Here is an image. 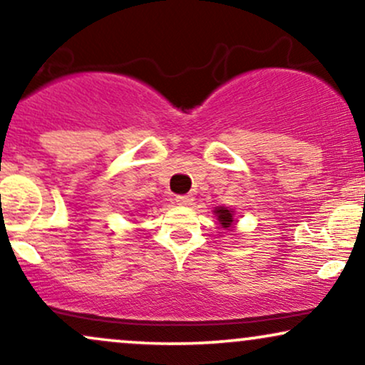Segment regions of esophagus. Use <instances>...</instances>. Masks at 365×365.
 Returning <instances> with one entry per match:
<instances>
[{
	"label": "esophagus",
	"instance_id": "obj_1",
	"mask_svg": "<svg viewBox=\"0 0 365 365\" xmlns=\"http://www.w3.org/2000/svg\"><path fill=\"white\" fill-rule=\"evenodd\" d=\"M177 202L180 204V206H190L192 204V200H194V197H192L190 194H187V195H177Z\"/></svg>",
	"mask_w": 365,
	"mask_h": 365
}]
</instances>
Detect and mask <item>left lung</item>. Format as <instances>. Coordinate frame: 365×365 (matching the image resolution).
<instances>
[{
  "label": "left lung",
  "mask_w": 365,
  "mask_h": 365,
  "mask_svg": "<svg viewBox=\"0 0 365 365\" xmlns=\"http://www.w3.org/2000/svg\"><path fill=\"white\" fill-rule=\"evenodd\" d=\"M215 212L217 215V220H220V223H221V226H223V228H228V226L233 223L232 211H228L226 207H217Z\"/></svg>",
  "instance_id": "8db88e82"
}]
</instances>
